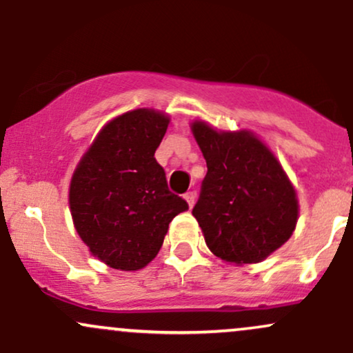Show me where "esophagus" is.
<instances>
[{
  "label": "esophagus",
  "instance_id": "34e87169",
  "mask_svg": "<svg viewBox=\"0 0 353 353\" xmlns=\"http://www.w3.org/2000/svg\"><path fill=\"white\" fill-rule=\"evenodd\" d=\"M184 199L188 201V204H189V208L192 209V205H194V202H196V192H192V190H190V192H185V196H184Z\"/></svg>",
  "mask_w": 353,
  "mask_h": 353
}]
</instances>
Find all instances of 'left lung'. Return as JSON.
<instances>
[{"mask_svg": "<svg viewBox=\"0 0 353 353\" xmlns=\"http://www.w3.org/2000/svg\"><path fill=\"white\" fill-rule=\"evenodd\" d=\"M190 131L208 163L192 216L209 250L236 265L257 264L289 241L299 219L294 184L269 145L252 131Z\"/></svg>", "mask_w": 353, "mask_h": 353, "instance_id": "8db88e82", "label": "left lung"}]
</instances>
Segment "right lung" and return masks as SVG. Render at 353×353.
<instances>
[{
  "instance_id": "add662e5",
  "label": "right lung",
  "mask_w": 353,
  "mask_h": 353,
  "mask_svg": "<svg viewBox=\"0 0 353 353\" xmlns=\"http://www.w3.org/2000/svg\"><path fill=\"white\" fill-rule=\"evenodd\" d=\"M171 117L139 108L103 125L72 172L70 210L89 252L134 272L161 250L169 222L189 209L168 189L154 152Z\"/></svg>"
}]
</instances>
